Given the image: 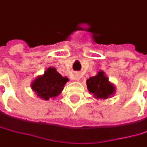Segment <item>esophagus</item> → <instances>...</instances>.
Returning <instances> with one entry per match:
<instances>
[{
    "label": "esophagus",
    "mask_w": 147,
    "mask_h": 147,
    "mask_svg": "<svg viewBox=\"0 0 147 147\" xmlns=\"http://www.w3.org/2000/svg\"><path fill=\"white\" fill-rule=\"evenodd\" d=\"M80 78H81L80 74H76L75 78H74V79H75L76 81H79L80 80Z\"/></svg>",
    "instance_id": "esophagus-1"
}]
</instances>
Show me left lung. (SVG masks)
Here are the masks:
<instances>
[{"instance_id": "8db88e82", "label": "left lung", "mask_w": 147, "mask_h": 147, "mask_svg": "<svg viewBox=\"0 0 147 147\" xmlns=\"http://www.w3.org/2000/svg\"><path fill=\"white\" fill-rule=\"evenodd\" d=\"M87 89L91 94H94L95 99H108L112 96L116 90L108 78L104 75V72H98L97 75L90 78L86 80Z\"/></svg>"}]
</instances>
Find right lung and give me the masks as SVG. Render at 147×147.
<instances>
[{"label":"right lung","instance_id":"obj_1","mask_svg":"<svg viewBox=\"0 0 147 147\" xmlns=\"http://www.w3.org/2000/svg\"><path fill=\"white\" fill-rule=\"evenodd\" d=\"M69 78L62 77L55 68L49 67L43 75L39 76L31 84V88L39 98L48 100L61 93Z\"/></svg>","mask_w":147,"mask_h":147}]
</instances>
